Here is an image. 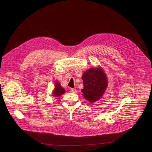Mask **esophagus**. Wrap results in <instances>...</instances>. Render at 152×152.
<instances>
[{
	"label": "esophagus",
	"mask_w": 152,
	"mask_h": 152,
	"mask_svg": "<svg viewBox=\"0 0 152 152\" xmlns=\"http://www.w3.org/2000/svg\"><path fill=\"white\" fill-rule=\"evenodd\" d=\"M71 92L72 93L76 94V93H77V90L76 89H75V88H71Z\"/></svg>",
	"instance_id": "1"
}]
</instances>
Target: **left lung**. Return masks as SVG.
<instances>
[{"mask_svg":"<svg viewBox=\"0 0 152 152\" xmlns=\"http://www.w3.org/2000/svg\"><path fill=\"white\" fill-rule=\"evenodd\" d=\"M81 77L84 84L81 90L83 96L91 102L99 100L106 90L108 83L103 69L100 67L90 68Z\"/></svg>","mask_w":152,"mask_h":152,"instance_id":"obj_1","label":"left lung"}]
</instances>
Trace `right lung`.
I'll return each instance as SVG.
<instances>
[{"label": "right lung", "instance_id": "obj_1", "mask_svg": "<svg viewBox=\"0 0 152 152\" xmlns=\"http://www.w3.org/2000/svg\"><path fill=\"white\" fill-rule=\"evenodd\" d=\"M55 89L53 90L52 94L53 96L55 97H59L62 95L63 94H65V89L62 87L59 82H55Z\"/></svg>", "mask_w": 152, "mask_h": 152}]
</instances>
